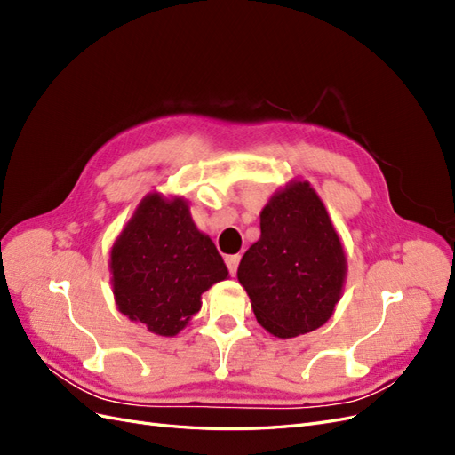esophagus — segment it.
I'll return each mask as SVG.
<instances>
[{
  "label": "esophagus",
  "mask_w": 455,
  "mask_h": 455,
  "mask_svg": "<svg viewBox=\"0 0 455 455\" xmlns=\"http://www.w3.org/2000/svg\"><path fill=\"white\" fill-rule=\"evenodd\" d=\"M239 261H241V256H239V254L226 256V266H228V269H229V273H231V275H235V273H237Z\"/></svg>",
  "instance_id": "34e87169"
}]
</instances>
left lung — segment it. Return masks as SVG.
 <instances>
[{"label": "left lung", "mask_w": 455, "mask_h": 455, "mask_svg": "<svg viewBox=\"0 0 455 455\" xmlns=\"http://www.w3.org/2000/svg\"><path fill=\"white\" fill-rule=\"evenodd\" d=\"M259 229L237 269L258 323L279 338L313 332L332 316L346 279L323 201L307 182H292L264 206Z\"/></svg>", "instance_id": "left-lung-1"}]
</instances>
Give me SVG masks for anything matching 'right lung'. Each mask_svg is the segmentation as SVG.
Returning a JSON list of instances; mask_svg holds the SVG:
<instances>
[{
    "mask_svg": "<svg viewBox=\"0 0 455 455\" xmlns=\"http://www.w3.org/2000/svg\"><path fill=\"white\" fill-rule=\"evenodd\" d=\"M114 296L129 321L174 336L201 309V294L228 277L214 243L203 235L184 199L144 197L121 231L109 261Z\"/></svg>",
    "mask_w": 455,
    "mask_h": 455,
    "instance_id": "obj_1",
    "label": "right lung"
}]
</instances>
